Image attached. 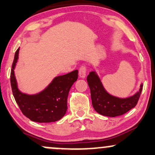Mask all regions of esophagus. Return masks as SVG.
Instances as JSON below:
<instances>
[{"mask_svg": "<svg viewBox=\"0 0 155 155\" xmlns=\"http://www.w3.org/2000/svg\"><path fill=\"white\" fill-rule=\"evenodd\" d=\"M86 67L85 66H81L79 69V76L81 78H84L86 76Z\"/></svg>", "mask_w": 155, "mask_h": 155, "instance_id": "obj_1", "label": "esophagus"}]
</instances>
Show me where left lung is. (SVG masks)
Here are the masks:
<instances>
[{
  "label": "left lung",
  "instance_id": "1",
  "mask_svg": "<svg viewBox=\"0 0 155 155\" xmlns=\"http://www.w3.org/2000/svg\"><path fill=\"white\" fill-rule=\"evenodd\" d=\"M87 80L90 89L91 98L94 110L101 115L109 117L121 116L134 108L139 100L143 86L141 84L138 92L133 96L119 98L106 91L96 72H90Z\"/></svg>",
  "mask_w": 155,
  "mask_h": 155
}]
</instances>
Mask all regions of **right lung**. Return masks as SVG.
I'll return each instance as SVG.
<instances>
[{"instance_id": "obj_1", "label": "right lung", "mask_w": 155, "mask_h": 155, "mask_svg": "<svg viewBox=\"0 0 155 155\" xmlns=\"http://www.w3.org/2000/svg\"><path fill=\"white\" fill-rule=\"evenodd\" d=\"M18 48L15 54L10 73L12 94L21 111L31 120L38 123L55 122L62 118L66 113L67 99L69 91L78 80V71L56 77L43 91L36 94L21 92L15 76V68L18 62Z\"/></svg>"}]
</instances>
